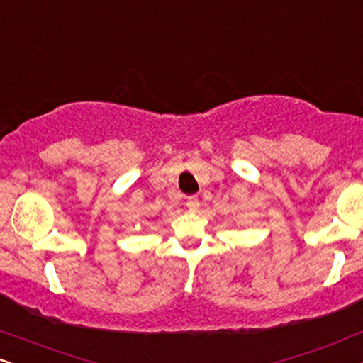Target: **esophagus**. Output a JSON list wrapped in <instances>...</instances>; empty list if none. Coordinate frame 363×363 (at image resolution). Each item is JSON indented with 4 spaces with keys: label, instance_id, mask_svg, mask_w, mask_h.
<instances>
[{
    "label": "esophagus",
    "instance_id": "esophagus-1",
    "mask_svg": "<svg viewBox=\"0 0 363 363\" xmlns=\"http://www.w3.org/2000/svg\"><path fill=\"white\" fill-rule=\"evenodd\" d=\"M187 208H191V209H198L199 208V199H198V196H189V198H187Z\"/></svg>",
    "mask_w": 363,
    "mask_h": 363
}]
</instances>
